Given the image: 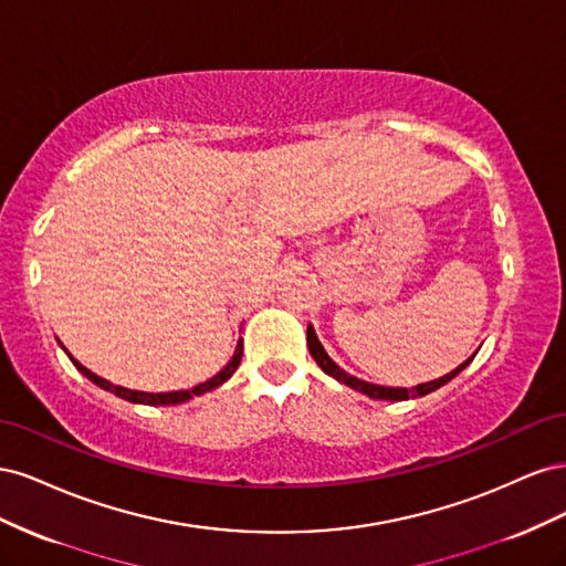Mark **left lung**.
<instances>
[{
	"label": "left lung",
	"instance_id": "8db88e82",
	"mask_svg": "<svg viewBox=\"0 0 566 566\" xmlns=\"http://www.w3.org/2000/svg\"><path fill=\"white\" fill-rule=\"evenodd\" d=\"M306 345H310V352H312V356H314V361L321 366V370L323 373H328V375H333L335 380H339L342 385H347V387H352V389H356V391H364V394H368L370 399H385V401H406V399H410V397H424V394H430V391H434V389H439L441 385H447L449 380H453L455 375L465 368L474 356H470L465 364L462 366H458L455 370H451L449 375H443V378H439V380H432V382H424V385H418V387H413V389H403V387H382V385H370V382H364V380H358V378H354V375H349V373H345L342 370L333 358L325 354V349H323V345L318 342V337H316V333H314V328L310 325V328H306Z\"/></svg>",
	"mask_w": 566,
	"mask_h": 566
}]
</instances>
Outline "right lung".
<instances>
[{
    "label": "right lung",
    "instance_id": "obj_1",
    "mask_svg": "<svg viewBox=\"0 0 566 566\" xmlns=\"http://www.w3.org/2000/svg\"><path fill=\"white\" fill-rule=\"evenodd\" d=\"M65 349V347H63ZM71 356V354H67ZM241 358H243V339L238 342V347H235V354H233V358L231 361L221 368L214 378H210L208 382H200L198 387H193V389H184V391H167V394H148V391H136V389H127V387H119V385H113V382H108V380H104V378H98V375H94L92 370H87L84 368L80 361H75V358L71 356V361L75 364V368L82 373V375H87V378L94 382V385H98L101 389H108V391H113L115 397H119V399H125V401H132V403H146V406H169V403H181V401H186V399H191V397H198V394H202V391H210V389H214V387H219L221 382H227L231 375L235 373V368H238V364H241Z\"/></svg>",
    "mask_w": 566,
    "mask_h": 566
}]
</instances>
